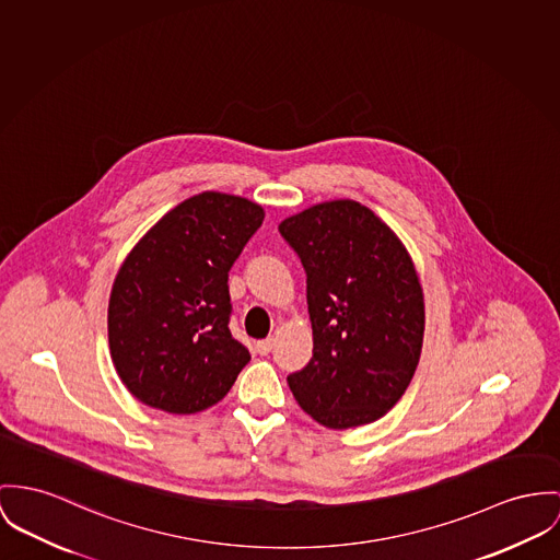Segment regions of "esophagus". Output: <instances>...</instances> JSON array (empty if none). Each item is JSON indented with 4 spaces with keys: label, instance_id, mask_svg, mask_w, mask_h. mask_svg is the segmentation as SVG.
Masks as SVG:
<instances>
[{
    "label": "esophagus",
    "instance_id": "1",
    "mask_svg": "<svg viewBox=\"0 0 560 560\" xmlns=\"http://www.w3.org/2000/svg\"><path fill=\"white\" fill-rule=\"evenodd\" d=\"M256 347H258V351L261 355H266V353H270V351H272V347H275V339H264V341H258Z\"/></svg>",
    "mask_w": 560,
    "mask_h": 560
}]
</instances>
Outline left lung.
<instances>
[{"mask_svg":"<svg viewBox=\"0 0 560 560\" xmlns=\"http://www.w3.org/2000/svg\"><path fill=\"white\" fill-rule=\"evenodd\" d=\"M306 270L311 362L288 377L302 409L347 431L384 418L411 384L424 341V292L402 241L355 200L313 205L279 223Z\"/></svg>","mask_w":560,"mask_h":560,"instance_id":"1","label":"left lung"}]
</instances>
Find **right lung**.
Wrapping results in <instances>:
<instances>
[{
	"mask_svg": "<svg viewBox=\"0 0 560 560\" xmlns=\"http://www.w3.org/2000/svg\"><path fill=\"white\" fill-rule=\"evenodd\" d=\"M261 221L258 202L202 191L131 247L110 290L108 347L133 398L189 416L234 386L252 355L228 328V270Z\"/></svg>",
	"mask_w": 560,
	"mask_h": 560,
	"instance_id": "1",
	"label": "right lung"
}]
</instances>
